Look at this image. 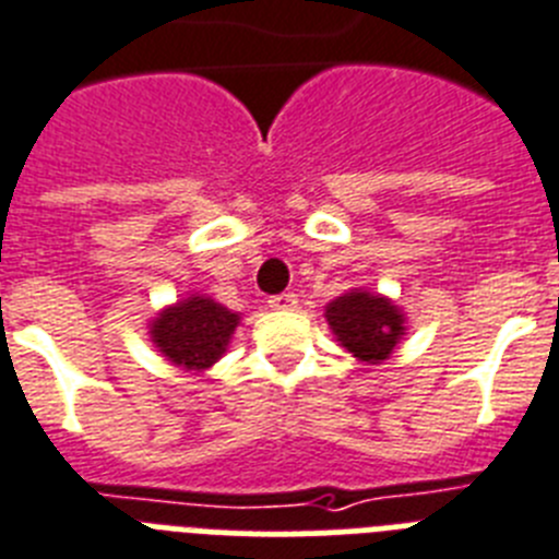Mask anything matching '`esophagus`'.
Masks as SVG:
<instances>
[{
	"instance_id": "34e87169",
	"label": "esophagus",
	"mask_w": 559,
	"mask_h": 559,
	"mask_svg": "<svg viewBox=\"0 0 559 559\" xmlns=\"http://www.w3.org/2000/svg\"><path fill=\"white\" fill-rule=\"evenodd\" d=\"M295 307H298V295L293 293H281L275 298H270V309H275V312H289Z\"/></svg>"
}]
</instances>
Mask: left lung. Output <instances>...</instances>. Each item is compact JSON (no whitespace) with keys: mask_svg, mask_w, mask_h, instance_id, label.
<instances>
[{"mask_svg":"<svg viewBox=\"0 0 559 559\" xmlns=\"http://www.w3.org/2000/svg\"><path fill=\"white\" fill-rule=\"evenodd\" d=\"M334 340L366 366L385 362L407 334V318L388 295L348 289L323 309Z\"/></svg>","mask_w":559,"mask_h":559,"instance_id":"1","label":"left lung"}]
</instances>
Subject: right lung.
<instances>
[{
  "instance_id": "1",
  "label": "right lung",
  "mask_w": 559,
  "mask_h": 559,
  "mask_svg": "<svg viewBox=\"0 0 559 559\" xmlns=\"http://www.w3.org/2000/svg\"><path fill=\"white\" fill-rule=\"evenodd\" d=\"M241 314L207 295L191 293L148 320V340L171 366L205 373L225 357Z\"/></svg>"
}]
</instances>
